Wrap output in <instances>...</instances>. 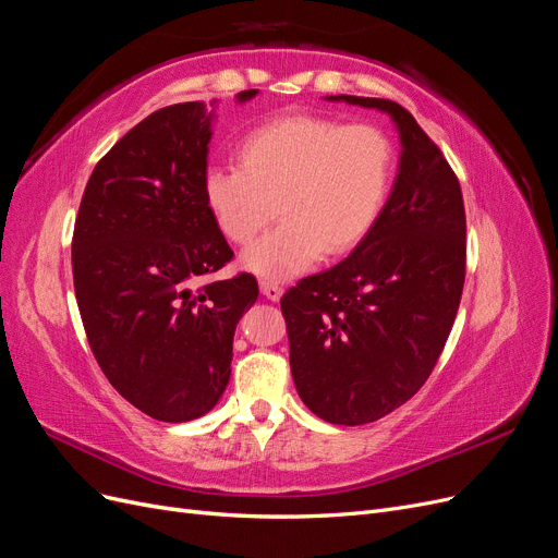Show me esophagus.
Returning <instances> with one entry per match:
<instances>
[{
	"label": "esophagus",
	"mask_w": 558,
	"mask_h": 558,
	"mask_svg": "<svg viewBox=\"0 0 558 558\" xmlns=\"http://www.w3.org/2000/svg\"><path fill=\"white\" fill-rule=\"evenodd\" d=\"M260 293L267 298V300H279L283 289L277 283V281H269V279H260Z\"/></svg>",
	"instance_id": "esophagus-1"
}]
</instances>
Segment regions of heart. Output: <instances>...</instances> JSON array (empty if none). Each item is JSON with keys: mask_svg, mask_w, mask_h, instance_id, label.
I'll list each match as a JSON object with an SVG mask.
<instances>
[{"mask_svg": "<svg viewBox=\"0 0 558 558\" xmlns=\"http://www.w3.org/2000/svg\"><path fill=\"white\" fill-rule=\"evenodd\" d=\"M240 167H209L207 209L232 244H248L279 216L283 223L244 253L260 277L286 279L356 248L375 228L391 185L393 146L367 123L281 116L253 128Z\"/></svg>", "mask_w": 558, "mask_h": 558, "instance_id": "b5f03b06", "label": "heart"}]
</instances>
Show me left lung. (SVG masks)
I'll use <instances>...</instances> for the list:
<instances>
[{
  "label": "left lung",
  "instance_id": "8db88e82",
  "mask_svg": "<svg viewBox=\"0 0 558 558\" xmlns=\"http://www.w3.org/2000/svg\"><path fill=\"white\" fill-rule=\"evenodd\" d=\"M330 99L391 113L400 172L367 238L286 291L281 314L302 402L328 424L361 426L408 402L440 359L463 295L465 207L451 165L408 109Z\"/></svg>",
  "mask_w": 558,
  "mask_h": 558
}]
</instances>
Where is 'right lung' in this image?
Segmentation results:
<instances>
[{
    "label": "right lung",
    "instance_id": "add662e5",
    "mask_svg": "<svg viewBox=\"0 0 558 558\" xmlns=\"http://www.w3.org/2000/svg\"><path fill=\"white\" fill-rule=\"evenodd\" d=\"M256 90L240 93L251 99ZM211 113L158 109L95 165L72 240L74 293L97 365L134 408L181 424L207 414L230 379L232 337L258 300L207 209Z\"/></svg>",
    "mask_w": 558,
    "mask_h": 558
}]
</instances>
